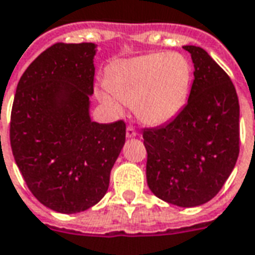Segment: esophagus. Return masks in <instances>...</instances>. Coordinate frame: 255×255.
Here are the masks:
<instances>
[{
	"instance_id": "34e87169",
	"label": "esophagus",
	"mask_w": 255,
	"mask_h": 255,
	"mask_svg": "<svg viewBox=\"0 0 255 255\" xmlns=\"http://www.w3.org/2000/svg\"><path fill=\"white\" fill-rule=\"evenodd\" d=\"M126 135H127V137H133V136H136L137 132H136V129L132 127V126H128L127 129H126Z\"/></svg>"
}]
</instances>
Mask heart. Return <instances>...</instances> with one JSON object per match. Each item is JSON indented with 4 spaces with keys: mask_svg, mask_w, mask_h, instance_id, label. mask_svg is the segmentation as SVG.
<instances>
[{
    "mask_svg": "<svg viewBox=\"0 0 255 255\" xmlns=\"http://www.w3.org/2000/svg\"><path fill=\"white\" fill-rule=\"evenodd\" d=\"M193 69L181 54L158 52L126 60L113 70L107 88L122 103L133 105L135 113L148 126H161L184 108L192 85ZM100 97L120 112V104L108 93Z\"/></svg>",
    "mask_w": 255,
    "mask_h": 255,
    "instance_id": "heart-1",
    "label": "heart"
}]
</instances>
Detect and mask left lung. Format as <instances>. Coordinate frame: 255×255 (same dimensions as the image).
Wrapping results in <instances>:
<instances>
[{
  "label": "left lung",
  "mask_w": 255,
  "mask_h": 255,
  "mask_svg": "<svg viewBox=\"0 0 255 255\" xmlns=\"http://www.w3.org/2000/svg\"><path fill=\"white\" fill-rule=\"evenodd\" d=\"M195 65L188 104L165 126L144 128L146 175L156 197L178 207L214 199L239 155V101L233 81L208 52L184 46Z\"/></svg>",
  "instance_id": "obj_1"
}]
</instances>
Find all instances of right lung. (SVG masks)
<instances>
[{
	"label": "right lung",
	"mask_w": 255,
	"mask_h": 255,
	"mask_svg": "<svg viewBox=\"0 0 255 255\" xmlns=\"http://www.w3.org/2000/svg\"><path fill=\"white\" fill-rule=\"evenodd\" d=\"M96 46L55 43L28 66L10 113V147L28 189L62 214L103 199L126 142L124 120L89 118Z\"/></svg>",
	"instance_id": "obj_1"
}]
</instances>
